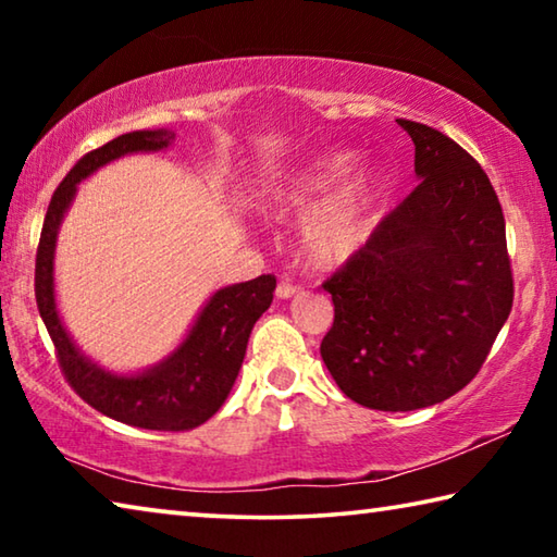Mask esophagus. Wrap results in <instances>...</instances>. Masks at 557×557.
Returning a JSON list of instances; mask_svg holds the SVG:
<instances>
[{"mask_svg":"<svg viewBox=\"0 0 557 557\" xmlns=\"http://www.w3.org/2000/svg\"><path fill=\"white\" fill-rule=\"evenodd\" d=\"M299 292H301L299 285H292V282H280L277 289H275V295H277L280 299H289V297L299 295Z\"/></svg>","mask_w":557,"mask_h":557,"instance_id":"1","label":"esophagus"}]
</instances>
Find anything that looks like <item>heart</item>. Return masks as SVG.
Here are the masks:
<instances>
[{
    "mask_svg": "<svg viewBox=\"0 0 557 557\" xmlns=\"http://www.w3.org/2000/svg\"><path fill=\"white\" fill-rule=\"evenodd\" d=\"M354 159V152L348 149H334V152L312 157L309 162L272 182L262 191V206L270 213L307 209L351 172ZM383 188L385 176L375 166L356 169L336 186L301 225V245H305L309 260L322 268H332L354 258L375 228Z\"/></svg>",
    "mask_w": 557,
    "mask_h": 557,
    "instance_id": "obj_1",
    "label": "heart"
}]
</instances>
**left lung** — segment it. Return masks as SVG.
<instances>
[{"instance_id": "obj_1", "label": "left lung", "mask_w": 557, "mask_h": 557, "mask_svg": "<svg viewBox=\"0 0 557 557\" xmlns=\"http://www.w3.org/2000/svg\"><path fill=\"white\" fill-rule=\"evenodd\" d=\"M420 184L324 282L322 358L346 398L408 412L474 379L513 307L506 223L492 182L455 139L398 120Z\"/></svg>"}]
</instances>
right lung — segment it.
I'll return each mask as SVG.
<instances>
[{
  "mask_svg": "<svg viewBox=\"0 0 557 557\" xmlns=\"http://www.w3.org/2000/svg\"><path fill=\"white\" fill-rule=\"evenodd\" d=\"M174 132L139 129L92 149L75 164L51 196L39 250H36V305L59 356V366L71 388L90 408L132 428L182 432L203 425L228 398L248 348V338L262 312L272 305L275 275H260L215 292L206 301L191 332L172 356L137 375H117L81 354L65 332L55 309L53 250L63 213L78 182L102 164L132 152H157L172 145Z\"/></svg>",
  "mask_w": 557,
  "mask_h": 557,
  "instance_id": "1",
  "label": "right lung"
}]
</instances>
